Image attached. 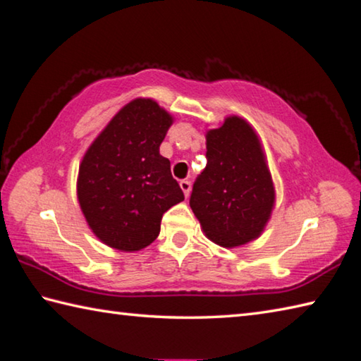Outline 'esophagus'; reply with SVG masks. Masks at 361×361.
<instances>
[{"label":"esophagus","instance_id":"esophagus-1","mask_svg":"<svg viewBox=\"0 0 361 361\" xmlns=\"http://www.w3.org/2000/svg\"><path fill=\"white\" fill-rule=\"evenodd\" d=\"M180 188H181L183 194H185V197H189V192H191V181L181 180L180 181Z\"/></svg>","mask_w":361,"mask_h":361}]
</instances>
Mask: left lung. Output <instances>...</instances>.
Returning a JSON list of instances; mask_svg holds the SVG:
<instances>
[{
	"label": "left lung",
	"instance_id": "1",
	"mask_svg": "<svg viewBox=\"0 0 361 361\" xmlns=\"http://www.w3.org/2000/svg\"><path fill=\"white\" fill-rule=\"evenodd\" d=\"M207 167L194 183L191 205L208 240L237 247L259 238L276 192L257 133L231 115L207 130Z\"/></svg>",
	"mask_w": 361,
	"mask_h": 361
}]
</instances>
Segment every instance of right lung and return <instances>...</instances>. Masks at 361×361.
<instances>
[{"mask_svg": "<svg viewBox=\"0 0 361 361\" xmlns=\"http://www.w3.org/2000/svg\"><path fill=\"white\" fill-rule=\"evenodd\" d=\"M173 116L149 97L128 102L88 147L78 167L77 199L104 245L135 252L152 245L162 214L185 200L159 147Z\"/></svg>", "mask_w": 361, "mask_h": 361, "instance_id": "1", "label": "right lung"}]
</instances>
